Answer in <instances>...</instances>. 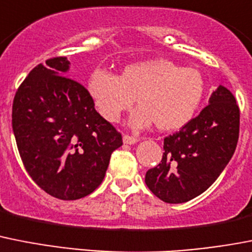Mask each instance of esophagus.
I'll list each match as a JSON object with an SVG mask.
<instances>
[{
  "label": "esophagus",
  "instance_id": "obj_1",
  "mask_svg": "<svg viewBox=\"0 0 252 252\" xmlns=\"http://www.w3.org/2000/svg\"><path fill=\"white\" fill-rule=\"evenodd\" d=\"M122 140H124L125 144L132 145V144H136L137 141H139V139H137V137H135V136H130V135H124Z\"/></svg>",
  "mask_w": 252,
  "mask_h": 252
}]
</instances>
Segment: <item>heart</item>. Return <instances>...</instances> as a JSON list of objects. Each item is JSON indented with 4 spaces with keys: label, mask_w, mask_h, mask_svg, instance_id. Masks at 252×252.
<instances>
[{
    "label": "heart",
    "mask_w": 252,
    "mask_h": 252,
    "mask_svg": "<svg viewBox=\"0 0 252 252\" xmlns=\"http://www.w3.org/2000/svg\"><path fill=\"white\" fill-rule=\"evenodd\" d=\"M87 89L96 111L107 121L117 122L136 99L139 108L130 118L134 127L156 124L160 131H175L193 118L204 98L205 83L196 68L152 59L127 64L120 76L95 68Z\"/></svg>",
    "instance_id": "heart-1"
}]
</instances>
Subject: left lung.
Segmentation results:
<instances>
[{
	"mask_svg": "<svg viewBox=\"0 0 252 252\" xmlns=\"http://www.w3.org/2000/svg\"><path fill=\"white\" fill-rule=\"evenodd\" d=\"M240 109L233 94L219 85L209 104L186 126L164 139L162 160L145 175V184L164 203H186L208 190L233 156Z\"/></svg>",
	"mask_w": 252,
	"mask_h": 252,
	"instance_id": "1",
	"label": "left lung"
}]
</instances>
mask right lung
<instances>
[{
    "mask_svg": "<svg viewBox=\"0 0 252 252\" xmlns=\"http://www.w3.org/2000/svg\"><path fill=\"white\" fill-rule=\"evenodd\" d=\"M68 70L66 57H55L30 71L15 94L12 130L33 181L51 196L77 200L102 184L122 136Z\"/></svg>",
    "mask_w": 252,
    "mask_h": 252,
    "instance_id": "add662e5",
    "label": "right lung"
}]
</instances>
